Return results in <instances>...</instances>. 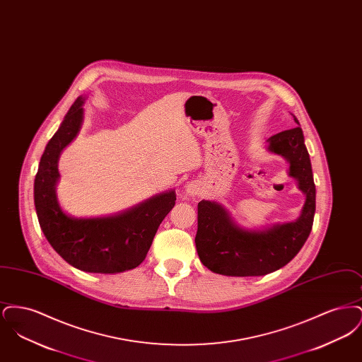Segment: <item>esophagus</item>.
<instances>
[{
    "label": "esophagus",
    "mask_w": 362,
    "mask_h": 362,
    "mask_svg": "<svg viewBox=\"0 0 362 362\" xmlns=\"http://www.w3.org/2000/svg\"><path fill=\"white\" fill-rule=\"evenodd\" d=\"M201 192H202V186L197 180L189 182V185L186 186V194L189 195V197H199Z\"/></svg>",
    "instance_id": "34e87169"
}]
</instances>
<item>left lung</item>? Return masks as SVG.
I'll list each match as a JSON object with an SVG mask.
<instances>
[{
	"mask_svg": "<svg viewBox=\"0 0 362 362\" xmlns=\"http://www.w3.org/2000/svg\"><path fill=\"white\" fill-rule=\"evenodd\" d=\"M294 122L300 124L296 117ZM269 149L289 161V175L297 179L298 187L307 197L301 216L294 223L248 232L233 224L221 205L201 201L195 245L201 262L213 273L233 276L269 274L288 264L310 236L316 189L301 127L269 138Z\"/></svg>",
	"mask_w": 362,
	"mask_h": 362,
	"instance_id": "obj_1",
	"label": "left lung"
}]
</instances>
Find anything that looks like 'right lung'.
<instances>
[{"mask_svg": "<svg viewBox=\"0 0 362 362\" xmlns=\"http://www.w3.org/2000/svg\"><path fill=\"white\" fill-rule=\"evenodd\" d=\"M80 96L70 107L58 132L49 141L35 176L34 201L39 225L73 267L88 273L114 274L139 266L152 245L158 225L175 206V191L156 195L115 217L71 218L57 202L58 157L77 136L83 121Z\"/></svg>", "mask_w": 362, "mask_h": 362, "instance_id": "obj_1", "label": "right lung"}]
</instances>
